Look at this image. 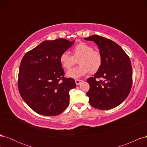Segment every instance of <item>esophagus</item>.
I'll use <instances>...</instances> for the list:
<instances>
[{
    "label": "esophagus",
    "mask_w": 147,
    "mask_h": 147,
    "mask_svg": "<svg viewBox=\"0 0 147 147\" xmlns=\"http://www.w3.org/2000/svg\"><path fill=\"white\" fill-rule=\"evenodd\" d=\"M82 82L83 80H75V83H76L77 85H80Z\"/></svg>",
    "instance_id": "1"
}]
</instances>
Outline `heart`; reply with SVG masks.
Masks as SVG:
<instances>
[{"label":"heart","mask_w":147,"mask_h":147,"mask_svg":"<svg viewBox=\"0 0 147 147\" xmlns=\"http://www.w3.org/2000/svg\"><path fill=\"white\" fill-rule=\"evenodd\" d=\"M72 55L64 52L59 57L60 64L65 70H69L78 60L79 65L69 71L67 74L68 77L78 78L89 72L94 74L100 68L102 63L100 53L86 43H78L72 49Z\"/></svg>","instance_id":"b5f03b06"}]
</instances>
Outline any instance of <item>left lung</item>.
I'll use <instances>...</instances> for the list:
<instances>
[{"label": "left lung", "mask_w": 147, "mask_h": 147, "mask_svg": "<svg viewBox=\"0 0 147 147\" xmlns=\"http://www.w3.org/2000/svg\"><path fill=\"white\" fill-rule=\"evenodd\" d=\"M84 40L93 41L98 46L102 63L94 77L87 82L86 93L93 107L109 110L116 107L126 99L132 84V69L129 57L122 48L110 39L93 35ZM99 78L103 81H97Z\"/></svg>", "instance_id": "left-lung-1"}]
</instances>
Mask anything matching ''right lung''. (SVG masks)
Segmentation results:
<instances>
[{"label":"right lung","mask_w":147,"mask_h":147,"mask_svg":"<svg viewBox=\"0 0 147 147\" xmlns=\"http://www.w3.org/2000/svg\"><path fill=\"white\" fill-rule=\"evenodd\" d=\"M74 42L64 38L44 41L22 59L18 86L22 98L36 113L55 116L69 105V92L76 84L64 77L59 57Z\"/></svg>","instance_id":"obj_1"}]
</instances>
